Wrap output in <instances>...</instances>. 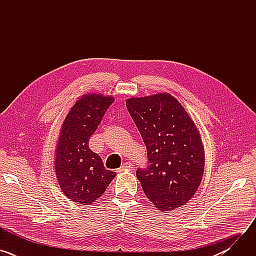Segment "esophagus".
Here are the masks:
<instances>
[{"instance_id":"1","label":"esophagus","mask_w":256,"mask_h":256,"mask_svg":"<svg viewBox=\"0 0 256 256\" xmlns=\"http://www.w3.org/2000/svg\"><path fill=\"white\" fill-rule=\"evenodd\" d=\"M132 163L130 162H124L122 167L118 170V172H122V171H124V170H132Z\"/></svg>"}]
</instances>
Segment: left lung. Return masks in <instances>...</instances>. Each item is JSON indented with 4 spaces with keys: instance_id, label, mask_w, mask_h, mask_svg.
Masks as SVG:
<instances>
[{
    "instance_id": "8db88e82",
    "label": "left lung",
    "mask_w": 256,
    "mask_h": 256,
    "mask_svg": "<svg viewBox=\"0 0 256 256\" xmlns=\"http://www.w3.org/2000/svg\"><path fill=\"white\" fill-rule=\"evenodd\" d=\"M126 104L147 148V167L136 172L144 194L159 210L186 204L198 190L204 169L196 124L167 93L130 98Z\"/></svg>"
}]
</instances>
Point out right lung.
Instances as JSON below:
<instances>
[{"label":"right lung","mask_w":256,"mask_h":256,"mask_svg":"<svg viewBox=\"0 0 256 256\" xmlns=\"http://www.w3.org/2000/svg\"><path fill=\"white\" fill-rule=\"evenodd\" d=\"M114 99L86 94L70 108L60 130L56 156V173L62 190L80 204L94 202L116 177L104 167L101 157L89 148V140Z\"/></svg>","instance_id":"1"}]
</instances>
